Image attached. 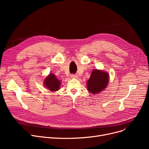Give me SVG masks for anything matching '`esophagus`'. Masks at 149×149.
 <instances>
[{
    "label": "esophagus",
    "instance_id": "obj_1",
    "mask_svg": "<svg viewBox=\"0 0 149 149\" xmlns=\"http://www.w3.org/2000/svg\"><path fill=\"white\" fill-rule=\"evenodd\" d=\"M77 75H75V74H71L70 75V77L71 78H74V79H75V78H77Z\"/></svg>",
    "mask_w": 149,
    "mask_h": 149
}]
</instances>
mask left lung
<instances>
[{"instance_id":"1","label":"left lung","mask_w":149,"mask_h":149,"mask_svg":"<svg viewBox=\"0 0 149 149\" xmlns=\"http://www.w3.org/2000/svg\"><path fill=\"white\" fill-rule=\"evenodd\" d=\"M108 82V73L98 69L93 70L87 83L88 90L93 94H96L106 88Z\"/></svg>"}]
</instances>
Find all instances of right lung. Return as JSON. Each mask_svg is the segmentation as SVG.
<instances>
[{
  "label": "right lung",
  "instance_id": "1",
  "mask_svg": "<svg viewBox=\"0 0 149 149\" xmlns=\"http://www.w3.org/2000/svg\"><path fill=\"white\" fill-rule=\"evenodd\" d=\"M44 84L50 91H57L60 88L61 83L53 74H50L45 79Z\"/></svg>",
  "mask_w": 149,
  "mask_h": 149
}]
</instances>
